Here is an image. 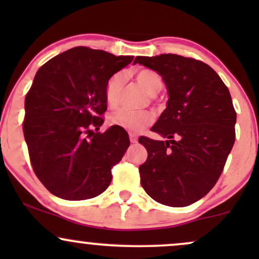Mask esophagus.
<instances>
[{
    "mask_svg": "<svg viewBox=\"0 0 259 259\" xmlns=\"http://www.w3.org/2000/svg\"><path fill=\"white\" fill-rule=\"evenodd\" d=\"M129 138H130V142H132V144H136V142H138V135H136V134L130 133Z\"/></svg>",
    "mask_w": 259,
    "mask_h": 259,
    "instance_id": "34e87169",
    "label": "esophagus"
}]
</instances>
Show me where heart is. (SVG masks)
I'll list each match as a JSON object with an SVG mask.
<instances>
[{
  "mask_svg": "<svg viewBox=\"0 0 259 259\" xmlns=\"http://www.w3.org/2000/svg\"><path fill=\"white\" fill-rule=\"evenodd\" d=\"M136 80L151 96L156 95L162 86L158 74L148 69H141L136 73ZM124 84V74L117 73L108 80L106 85L105 96L108 106L114 107L119 101L120 91ZM153 119L152 113L148 111H134L129 108H119L109 115L111 125L121 127L127 132H140L150 125Z\"/></svg>",
  "mask_w": 259,
  "mask_h": 259,
  "instance_id": "obj_1",
  "label": "heart"
}]
</instances>
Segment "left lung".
<instances>
[{
    "instance_id": "obj_1",
    "label": "left lung",
    "mask_w": 259,
    "mask_h": 259,
    "mask_svg": "<svg viewBox=\"0 0 259 259\" xmlns=\"http://www.w3.org/2000/svg\"><path fill=\"white\" fill-rule=\"evenodd\" d=\"M162 76L167 108L151 127L164 141L141 136L147 160L140 165L141 185L150 197L170 207L201 200L221 177L235 142L230 92L209 65L179 55L136 57Z\"/></svg>"
}]
</instances>
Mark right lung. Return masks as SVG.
<instances>
[{
    "instance_id": "obj_1",
    "label": "right lung",
    "mask_w": 259,
    "mask_h": 259,
    "mask_svg": "<svg viewBox=\"0 0 259 259\" xmlns=\"http://www.w3.org/2000/svg\"><path fill=\"white\" fill-rule=\"evenodd\" d=\"M133 58L79 46L37 70L25 97L23 132L32 169L52 195L88 200L111 184L112 167L130 141L118 126L99 133L107 109L105 90Z\"/></svg>"
}]
</instances>
